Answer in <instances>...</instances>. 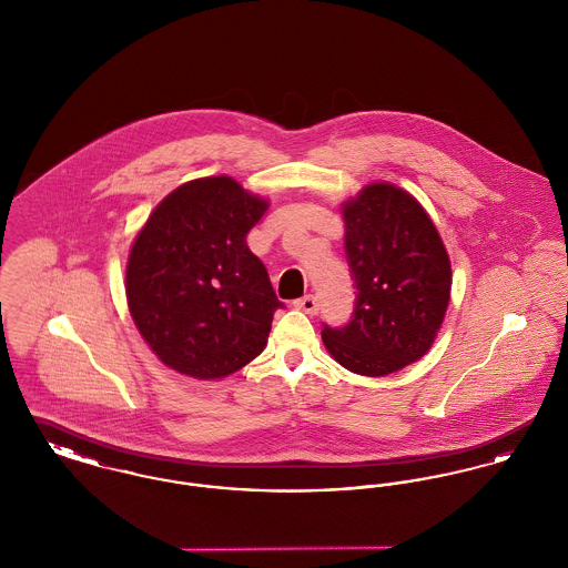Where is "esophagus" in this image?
Listing matches in <instances>:
<instances>
[{
    "instance_id": "obj_1",
    "label": "esophagus",
    "mask_w": 568,
    "mask_h": 568,
    "mask_svg": "<svg viewBox=\"0 0 568 568\" xmlns=\"http://www.w3.org/2000/svg\"><path fill=\"white\" fill-rule=\"evenodd\" d=\"M294 306L300 308V311H304V313H308V315H317L320 313V302H317V297L313 296V294L300 297V300L294 302Z\"/></svg>"
}]
</instances>
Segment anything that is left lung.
I'll return each instance as SVG.
<instances>
[{"instance_id": "obj_1", "label": "left lung", "mask_w": 568, "mask_h": 568, "mask_svg": "<svg viewBox=\"0 0 568 568\" xmlns=\"http://www.w3.org/2000/svg\"><path fill=\"white\" fill-rule=\"evenodd\" d=\"M355 287L349 324H324L329 355L347 371L383 377L433 347L452 294V264L433 219L405 190L366 185L343 204Z\"/></svg>"}]
</instances>
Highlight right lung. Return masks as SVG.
Instances as JSON below:
<instances>
[{
	"label": "right lung",
	"instance_id": "1",
	"mask_svg": "<svg viewBox=\"0 0 568 568\" xmlns=\"http://www.w3.org/2000/svg\"><path fill=\"white\" fill-rule=\"evenodd\" d=\"M268 202L230 176L165 195L135 236L125 292L135 327L165 366L221 378L264 352L283 302L246 246Z\"/></svg>",
	"mask_w": 568,
	"mask_h": 568
}]
</instances>
